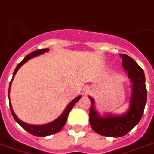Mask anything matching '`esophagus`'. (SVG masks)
Returning a JSON list of instances; mask_svg holds the SVG:
<instances>
[{
    "instance_id": "1",
    "label": "esophagus",
    "mask_w": 154,
    "mask_h": 154,
    "mask_svg": "<svg viewBox=\"0 0 154 154\" xmlns=\"http://www.w3.org/2000/svg\"><path fill=\"white\" fill-rule=\"evenodd\" d=\"M83 93H84L85 95L89 94L90 93V89L89 87H84V90H83Z\"/></svg>"
}]
</instances>
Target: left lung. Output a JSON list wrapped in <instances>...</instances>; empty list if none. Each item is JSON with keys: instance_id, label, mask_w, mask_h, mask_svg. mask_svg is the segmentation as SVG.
I'll use <instances>...</instances> for the list:
<instances>
[{"instance_id": "8db88e82", "label": "left lung", "mask_w": 154, "mask_h": 154, "mask_svg": "<svg viewBox=\"0 0 154 154\" xmlns=\"http://www.w3.org/2000/svg\"><path fill=\"white\" fill-rule=\"evenodd\" d=\"M120 57L122 59L123 68L128 72V77L131 83V93L128 111L119 116L109 113L101 116L96 110L93 98L89 97L91 100L90 126L95 132L106 137H122L135 127L143 116L147 98L143 69L127 54H120Z\"/></svg>"}]
</instances>
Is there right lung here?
<instances>
[{
    "instance_id": "1",
    "label": "right lung",
    "mask_w": 154,
    "mask_h": 154,
    "mask_svg": "<svg viewBox=\"0 0 154 154\" xmlns=\"http://www.w3.org/2000/svg\"><path fill=\"white\" fill-rule=\"evenodd\" d=\"M49 51L48 48H45V49H38L36 50V51H34L33 52L30 53L28 55L24 57V59L21 61L20 64H18V65L16 67L15 70H14V74H13V77L11 81L10 82L9 84V94H8V97H9V104H10V107H11V114H12L13 117L14 119H15V121L18 123L24 130L26 131L27 132H29V134H32V135L35 136H38V137H45V136L48 135H51V134H55L57 132L60 131L62 129V128L64 127V125H65L66 122H67V118L68 116L69 112H70V110L72 109L73 107L74 106V105L76 104V103L79 101L80 98H81V96H78V97H76L75 99L72 100V101L70 102L67 106H66L65 109L64 110V112H62V114L59 116V117H57L55 120L52 121L51 122L47 123V124L45 125H29L27 123L23 122V121H21L20 119H19L16 114L14 113V110H13L12 106H11V100H10V91H11V84H12L13 79L14 78V76L16 75L17 74V70L20 69V67L21 66L23 65L26 62L29 61V59L32 58L34 57H36V56L40 55L42 54H44L45 52H47V51Z\"/></svg>"
}]
</instances>
